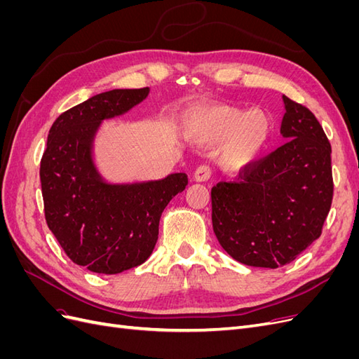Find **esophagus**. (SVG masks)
<instances>
[{"mask_svg": "<svg viewBox=\"0 0 359 359\" xmlns=\"http://www.w3.org/2000/svg\"><path fill=\"white\" fill-rule=\"evenodd\" d=\"M211 177V170L208 166H199L193 173V180L196 182H205Z\"/></svg>", "mask_w": 359, "mask_h": 359, "instance_id": "obj_1", "label": "esophagus"}]
</instances>
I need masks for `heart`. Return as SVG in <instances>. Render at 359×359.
<instances>
[{
    "label": "heart",
    "instance_id": "b5f03b06",
    "mask_svg": "<svg viewBox=\"0 0 359 359\" xmlns=\"http://www.w3.org/2000/svg\"><path fill=\"white\" fill-rule=\"evenodd\" d=\"M273 123L262 109L247 111L222 103H202L184 119V136L190 144L215 148V161L226 173H238L253 163L266 148Z\"/></svg>",
    "mask_w": 359,
    "mask_h": 359
}]
</instances>
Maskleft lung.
<instances>
[{
    "mask_svg": "<svg viewBox=\"0 0 359 359\" xmlns=\"http://www.w3.org/2000/svg\"><path fill=\"white\" fill-rule=\"evenodd\" d=\"M285 145L211 190L212 229L248 266L278 268L320 236L332 202L331 145L307 107L283 95Z\"/></svg>",
    "mask_w": 359,
    "mask_h": 359,
    "instance_id": "8db88e82",
    "label": "left lung"
}]
</instances>
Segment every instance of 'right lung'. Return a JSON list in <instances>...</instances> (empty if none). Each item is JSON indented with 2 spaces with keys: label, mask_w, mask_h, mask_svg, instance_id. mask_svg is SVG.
I'll use <instances>...</instances> for the list:
<instances>
[{
  "label": "right lung",
  "mask_w": 359,
  "mask_h": 359,
  "mask_svg": "<svg viewBox=\"0 0 359 359\" xmlns=\"http://www.w3.org/2000/svg\"><path fill=\"white\" fill-rule=\"evenodd\" d=\"M149 88L97 94L52 124L40 163L46 223L76 265L119 274L153 253L163 210L187 186L182 172L161 180L114 182L94 156L103 123L144 102Z\"/></svg>",
  "instance_id": "right-lung-1"
}]
</instances>
